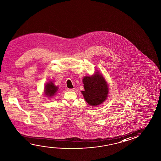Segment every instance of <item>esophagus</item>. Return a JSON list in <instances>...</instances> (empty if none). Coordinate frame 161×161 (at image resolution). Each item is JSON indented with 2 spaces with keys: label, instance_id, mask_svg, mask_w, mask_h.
<instances>
[{
  "label": "esophagus",
  "instance_id": "1",
  "mask_svg": "<svg viewBox=\"0 0 161 161\" xmlns=\"http://www.w3.org/2000/svg\"><path fill=\"white\" fill-rule=\"evenodd\" d=\"M67 90L69 91V92H72V91H74V88H72V89H69V88H68V89H67Z\"/></svg>",
  "mask_w": 161,
  "mask_h": 161
}]
</instances>
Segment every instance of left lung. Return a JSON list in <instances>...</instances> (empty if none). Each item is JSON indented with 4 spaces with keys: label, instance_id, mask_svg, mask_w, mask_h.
I'll return each instance as SVG.
<instances>
[{
    "label": "left lung",
    "instance_id": "1",
    "mask_svg": "<svg viewBox=\"0 0 161 161\" xmlns=\"http://www.w3.org/2000/svg\"><path fill=\"white\" fill-rule=\"evenodd\" d=\"M82 81L85 90L82 91V94L90 105L100 104L106 100L108 94V85L99 72H96L92 76L84 77Z\"/></svg>",
    "mask_w": 161,
    "mask_h": 161
}]
</instances>
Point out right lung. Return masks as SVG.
<instances>
[{
  "label": "right lung",
  "instance_id": "add662e5",
  "mask_svg": "<svg viewBox=\"0 0 161 161\" xmlns=\"http://www.w3.org/2000/svg\"><path fill=\"white\" fill-rule=\"evenodd\" d=\"M57 90H58V87L55 86L53 84V82H49L45 85V92L47 97H51L53 95H54L55 92H57Z\"/></svg>",
  "mask_w": 161,
  "mask_h": 161
}]
</instances>
